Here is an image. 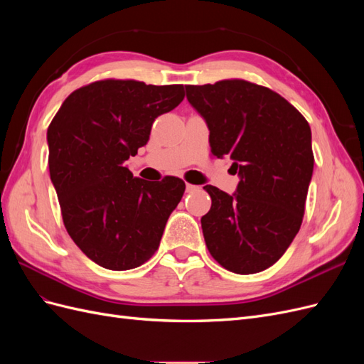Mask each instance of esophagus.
<instances>
[{
  "label": "esophagus",
  "mask_w": 364,
  "mask_h": 364,
  "mask_svg": "<svg viewBox=\"0 0 364 364\" xmlns=\"http://www.w3.org/2000/svg\"><path fill=\"white\" fill-rule=\"evenodd\" d=\"M185 190H186V193H194V191L199 190V186H196V185H193V183H186Z\"/></svg>",
  "instance_id": "1"
}]
</instances>
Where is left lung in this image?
Wrapping results in <instances>:
<instances>
[{"mask_svg": "<svg viewBox=\"0 0 364 364\" xmlns=\"http://www.w3.org/2000/svg\"><path fill=\"white\" fill-rule=\"evenodd\" d=\"M209 129L213 155L230 156L237 191L206 185V247L226 270L258 273L277 262L302 225L314 156L311 129L284 97L241 79L185 86Z\"/></svg>", "mask_w": 364, "mask_h": 364, "instance_id": "1", "label": "left lung"}]
</instances>
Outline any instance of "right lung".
<instances>
[{
    "label": "right lung",
    "instance_id": "1",
    "mask_svg": "<svg viewBox=\"0 0 364 364\" xmlns=\"http://www.w3.org/2000/svg\"><path fill=\"white\" fill-rule=\"evenodd\" d=\"M183 97V85L98 80L71 92L50 123L48 167L63 225L98 266L130 270L158 250L185 182L134 178L124 162Z\"/></svg>",
    "mask_w": 364,
    "mask_h": 364
}]
</instances>
